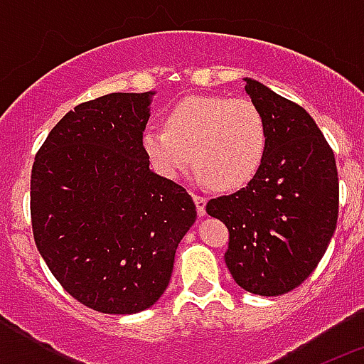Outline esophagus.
I'll use <instances>...</instances> for the list:
<instances>
[{
  "mask_svg": "<svg viewBox=\"0 0 364 364\" xmlns=\"http://www.w3.org/2000/svg\"><path fill=\"white\" fill-rule=\"evenodd\" d=\"M193 200H195V204H197L198 217H204V215H205V202H208V198L202 197V195H193Z\"/></svg>",
  "mask_w": 364,
  "mask_h": 364,
  "instance_id": "34e87169",
  "label": "esophagus"
}]
</instances>
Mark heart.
Masks as SVG:
<instances>
[{
  "label": "heart",
  "mask_w": 364,
  "mask_h": 364,
  "mask_svg": "<svg viewBox=\"0 0 364 364\" xmlns=\"http://www.w3.org/2000/svg\"><path fill=\"white\" fill-rule=\"evenodd\" d=\"M144 151L156 171L176 178L191 166L217 189H239L259 173L268 149L262 112L246 98L189 96L166 117V129L149 127Z\"/></svg>",
  "instance_id": "heart-1"
}]
</instances>
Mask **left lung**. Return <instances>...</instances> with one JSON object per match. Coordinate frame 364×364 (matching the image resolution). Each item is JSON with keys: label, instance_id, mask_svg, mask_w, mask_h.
Instances as JSON below:
<instances>
[{"label": "left lung", "instance_id": "8db88e82", "mask_svg": "<svg viewBox=\"0 0 364 364\" xmlns=\"http://www.w3.org/2000/svg\"><path fill=\"white\" fill-rule=\"evenodd\" d=\"M244 82L266 122L264 162L246 188L211 198L205 211L230 231L224 260L235 282L275 297L302 284L323 259L336 231L339 178L314 118L264 83Z\"/></svg>", "mask_w": 364, "mask_h": 364}]
</instances>
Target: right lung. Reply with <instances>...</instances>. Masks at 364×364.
<instances>
[{
  "label": "right lung",
  "instance_id": "add662e5",
  "mask_svg": "<svg viewBox=\"0 0 364 364\" xmlns=\"http://www.w3.org/2000/svg\"><path fill=\"white\" fill-rule=\"evenodd\" d=\"M154 92H111L69 111L38 151L32 233L67 294L102 314L162 297L197 208L149 169L142 136Z\"/></svg>",
  "mask_w": 364,
  "mask_h": 364
}]
</instances>
